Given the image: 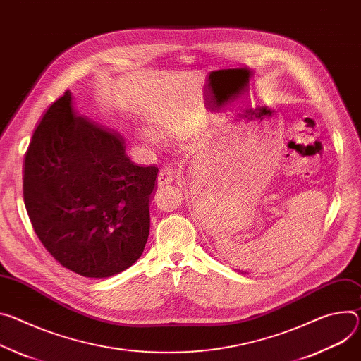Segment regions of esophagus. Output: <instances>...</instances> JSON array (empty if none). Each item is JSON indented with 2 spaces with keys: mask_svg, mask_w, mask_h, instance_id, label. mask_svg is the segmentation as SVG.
Returning a JSON list of instances; mask_svg holds the SVG:
<instances>
[{
  "mask_svg": "<svg viewBox=\"0 0 361 361\" xmlns=\"http://www.w3.org/2000/svg\"><path fill=\"white\" fill-rule=\"evenodd\" d=\"M176 178V173L173 171L171 167H162L158 173V185L159 187H164V185H169V184H173Z\"/></svg>",
  "mask_w": 361,
  "mask_h": 361,
  "instance_id": "1",
  "label": "esophagus"
}]
</instances>
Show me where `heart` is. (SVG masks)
Returning a JSON list of instances; mask_svg holds the SVG:
<instances>
[{
    "instance_id": "b5f03b06",
    "label": "heart",
    "mask_w": 361,
    "mask_h": 361,
    "mask_svg": "<svg viewBox=\"0 0 361 361\" xmlns=\"http://www.w3.org/2000/svg\"><path fill=\"white\" fill-rule=\"evenodd\" d=\"M185 130H187V128L181 122L164 123L159 128V134L162 138H166V140H174V138H180L185 133Z\"/></svg>"
}]
</instances>
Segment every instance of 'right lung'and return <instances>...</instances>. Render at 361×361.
Returning a JSON list of instances; mask_svg holds the SVG:
<instances>
[{
  "label": "right lung",
  "instance_id": "obj_1",
  "mask_svg": "<svg viewBox=\"0 0 361 361\" xmlns=\"http://www.w3.org/2000/svg\"><path fill=\"white\" fill-rule=\"evenodd\" d=\"M157 173L129 159L115 130L75 112L66 90L28 145L24 204L37 238L61 267L108 278L144 252Z\"/></svg>",
  "mask_w": 361,
  "mask_h": 361
}]
</instances>
